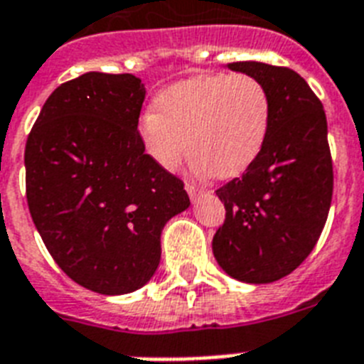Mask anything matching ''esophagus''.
<instances>
[{"label":"esophagus","mask_w":364,"mask_h":364,"mask_svg":"<svg viewBox=\"0 0 364 364\" xmlns=\"http://www.w3.org/2000/svg\"><path fill=\"white\" fill-rule=\"evenodd\" d=\"M185 188H187V193H188V196H191V200H196V196L200 194L198 187H196L194 183H187V185H185Z\"/></svg>","instance_id":"esophagus-1"}]
</instances>
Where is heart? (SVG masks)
Segmentation results:
<instances>
[{
    "instance_id": "heart-1",
    "label": "heart",
    "mask_w": 364,
    "mask_h": 364,
    "mask_svg": "<svg viewBox=\"0 0 364 364\" xmlns=\"http://www.w3.org/2000/svg\"><path fill=\"white\" fill-rule=\"evenodd\" d=\"M143 111L137 136L162 170L196 156L200 171L217 179L242 176L264 151L272 128V98L247 73H204L171 85Z\"/></svg>"
}]
</instances>
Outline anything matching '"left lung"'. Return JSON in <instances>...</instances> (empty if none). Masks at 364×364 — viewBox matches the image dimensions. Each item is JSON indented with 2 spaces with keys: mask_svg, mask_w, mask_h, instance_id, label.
<instances>
[{
  "mask_svg": "<svg viewBox=\"0 0 364 364\" xmlns=\"http://www.w3.org/2000/svg\"><path fill=\"white\" fill-rule=\"evenodd\" d=\"M228 70L264 82L272 128L257 162L217 188L227 215L211 245L230 277L272 283L302 264L327 223L333 200L327 117L296 71L262 62H232Z\"/></svg>",
  "mask_w": 364,
  "mask_h": 364,
  "instance_id": "left-lung-1",
  "label": "left lung"
}]
</instances>
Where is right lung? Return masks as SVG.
I'll return each mask as SVG.
<instances>
[{"instance_id": "right-lung-1", "label": "right lung", "mask_w": 364, "mask_h": 364, "mask_svg": "<svg viewBox=\"0 0 364 364\" xmlns=\"http://www.w3.org/2000/svg\"><path fill=\"white\" fill-rule=\"evenodd\" d=\"M145 87L132 73L88 71L60 85L26 141V198L56 264L100 294L143 287L160 234L191 205L179 177L145 153Z\"/></svg>"}]
</instances>
